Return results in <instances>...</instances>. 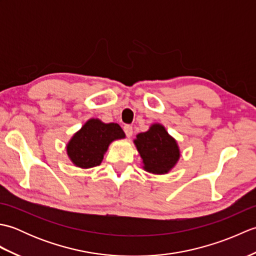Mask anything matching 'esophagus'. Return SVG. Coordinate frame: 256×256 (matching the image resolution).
Segmentation results:
<instances>
[{"label":"esophagus","mask_w":256,"mask_h":256,"mask_svg":"<svg viewBox=\"0 0 256 256\" xmlns=\"http://www.w3.org/2000/svg\"><path fill=\"white\" fill-rule=\"evenodd\" d=\"M123 130H124V132H125V135H126L128 138H131L132 135H133V128H132V125H128V124L124 125Z\"/></svg>","instance_id":"obj_1"}]
</instances>
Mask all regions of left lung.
Returning <instances> with one entry per match:
<instances>
[{
    "label": "left lung",
    "instance_id": "obj_1",
    "mask_svg": "<svg viewBox=\"0 0 256 256\" xmlns=\"http://www.w3.org/2000/svg\"><path fill=\"white\" fill-rule=\"evenodd\" d=\"M134 143L143 160L144 170L152 174H167L180 156L177 142L160 124H153L148 132L140 133Z\"/></svg>",
    "mask_w": 256,
    "mask_h": 256
}]
</instances>
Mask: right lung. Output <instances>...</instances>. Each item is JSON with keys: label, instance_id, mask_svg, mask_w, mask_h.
Returning a JSON list of instances; mask_svg holds the SVG:
<instances>
[{"label": "right lung", "instance_id": "add662e5", "mask_svg": "<svg viewBox=\"0 0 256 256\" xmlns=\"http://www.w3.org/2000/svg\"><path fill=\"white\" fill-rule=\"evenodd\" d=\"M123 138L125 134L118 124L91 118L70 140L67 153L76 166L91 168L101 164L111 142Z\"/></svg>", "mask_w": 256, "mask_h": 256}]
</instances>
